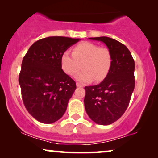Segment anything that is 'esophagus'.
I'll return each instance as SVG.
<instances>
[{
    "label": "esophagus",
    "mask_w": 158,
    "mask_h": 158,
    "mask_svg": "<svg viewBox=\"0 0 158 158\" xmlns=\"http://www.w3.org/2000/svg\"><path fill=\"white\" fill-rule=\"evenodd\" d=\"M77 88H83V87H84V85H81L80 83L77 82Z\"/></svg>",
    "instance_id": "esophagus-1"
}]
</instances>
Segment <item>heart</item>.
Segmentation results:
<instances>
[{
    "label": "heart",
    "instance_id": "heart-1",
    "mask_svg": "<svg viewBox=\"0 0 158 158\" xmlns=\"http://www.w3.org/2000/svg\"><path fill=\"white\" fill-rule=\"evenodd\" d=\"M112 62L109 49L90 42L80 43L73 48L72 55L66 51L61 56V68L69 77H73L82 68V71L76 76L81 82H89L93 79L96 82L103 81L109 73Z\"/></svg>",
    "mask_w": 158,
    "mask_h": 158
}]
</instances>
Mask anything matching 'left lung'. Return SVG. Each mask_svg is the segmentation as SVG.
Returning a JSON list of instances; mask_svg holds the SVG:
<instances>
[{
    "label": "left lung",
    "mask_w": 158,
    "mask_h": 158,
    "mask_svg": "<svg viewBox=\"0 0 158 158\" xmlns=\"http://www.w3.org/2000/svg\"><path fill=\"white\" fill-rule=\"evenodd\" d=\"M89 39L102 41L112 53L113 62L106 79L99 85L85 87V108L97 124L106 126L122 117L135 89V61L128 49L111 38Z\"/></svg>",
    "instance_id": "left-lung-1"
}]
</instances>
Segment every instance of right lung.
I'll return each mask as SVG.
<instances>
[{
	"mask_svg": "<svg viewBox=\"0 0 158 158\" xmlns=\"http://www.w3.org/2000/svg\"><path fill=\"white\" fill-rule=\"evenodd\" d=\"M79 39L50 36L35 41L23 57L19 85L25 108L42 123H55L64 115L77 88L61 68L63 52Z\"/></svg>",
	"mask_w": 158,
	"mask_h": 158,
	"instance_id": "add662e5",
	"label": "right lung"
}]
</instances>
